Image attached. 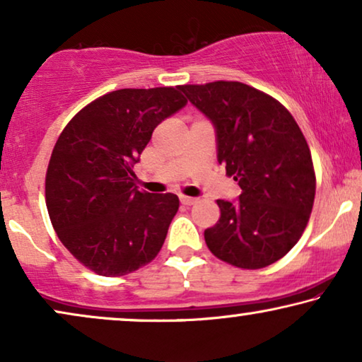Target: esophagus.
<instances>
[{
	"instance_id": "obj_1",
	"label": "esophagus",
	"mask_w": 362,
	"mask_h": 362,
	"mask_svg": "<svg viewBox=\"0 0 362 362\" xmlns=\"http://www.w3.org/2000/svg\"><path fill=\"white\" fill-rule=\"evenodd\" d=\"M180 201H181V204H185V206H192L197 202L196 197H189V196H180Z\"/></svg>"
}]
</instances>
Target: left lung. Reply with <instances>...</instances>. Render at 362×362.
Returning <instances> with one entry per match:
<instances>
[{
	"label": "left lung",
	"instance_id": "8db88e82",
	"mask_svg": "<svg viewBox=\"0 0 362 362\" xmlns=\"http://www.w3.org/2000/svg\"><path fill=\"white\" fill-rule=\"evenodd\" d=\"M214 125L217 161L239 182L237 201L217 199L221 217L204 230L217 259L239 269H264L300 240L313 209L311 153L291 113L242 82L181 86Z\"/></svg>",
	"mask_w": 362,
	"mask_h": 362
}]
</instances>
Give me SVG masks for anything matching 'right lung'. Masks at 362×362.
Here are the masks:
<instances>
[{
	"instance_id": "1",
	"label": "right lung",
	"mask_w": 362,
	"mask_h": 362,
	"mask_svg": "<svg viewBox=\"0 0 362 362\" xmlns=\"http://www.w3.org/2000/svg\"><path fill=\"white\" fill-rule=\"evenodd\" d=\"M186 103L180 86L122 88L88 103L57 138L49 217L64 247L95 274L127 275L161 250L180 199L138 191L133 166L153 130Z\"/></svg>"
}]
</instances>
